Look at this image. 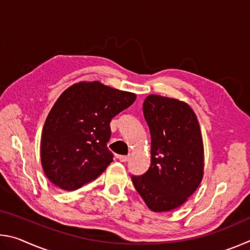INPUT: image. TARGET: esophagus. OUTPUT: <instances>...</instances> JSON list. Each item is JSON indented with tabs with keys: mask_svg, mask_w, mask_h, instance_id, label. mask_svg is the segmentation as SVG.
Here are the masks:
<instances>
[{
	"mask_svg": "<svg viewBox=\"0 0 250 250\" xmlns=\"http://www.w3.org/2000/svg\"><path fill=\"white\" fill-rule=\"evenodd\" d=\"M118 159H119L120 162H128L130 156L129 155H119V156H118Z\"/></svg>",
	"mask_w": 250,
	"mask_h": 250,
	"instance_id": "obj_1",
	"label": "esophagus"
}]
</instances>
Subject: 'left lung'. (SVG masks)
<instances>
[{
	"label": "left lung",
	"instance_id": "1",
	"mask_svg": "<svg viewBox=\"0 0 250 250\" xmlns=\"http://www.w3.org/2000/svg\"><path fill=\"white\" fill-rule=\"evenodd\" d=\"M143 113L151 133V164L132 183L152 211L177 208L194 194L204 175V145L191 105L149 95Z\"/></svg>",
	"mask_w": 250,
	"mask_h": 250
}]
</instances>
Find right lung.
Masks as SVG:
<instances>
[{"mask_svg":"<svg viewBox=\"0 0 250 250\" xmlns=\"http://www.w3.org/2000/svg\"><path fill=\"white\" fill-rule=\"evenodd\" d=\"M137 95L100 82H79L62 92L42 131L41 162L47 179L65 191L96 180L110 163V121Z\"/></svg>","mask_w":250,"mask_h":250,"instance_id":"right-lung-1","label":"right lung"}]
</instances>
